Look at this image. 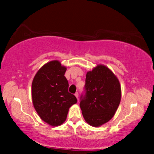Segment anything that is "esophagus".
I'll use <instances>...</instances> for the list:
<instances>
[{"label":"esophagus","mask_w":154,"mask_h":154,"mask_svg":"<svg viewBox=\"0 0 154 154\" xmlns=\"http://www.w3.org/2000/svg\"><path fill=\"white\" fill-rule=\"evenodd\" d=\"M75 97L77 98V100H79V93H78V92H75Z\"/></svg>","instance_id":"34e87169"}]
</instances>
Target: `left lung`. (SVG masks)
<instances>
[{
  "label": "left lung",
  "instance_id": "obj_1",
  "mask_svg": "<svg viewBox=\"0 0 154 154\" xmlns=\"http://www.w3.org/2000/svg\"><path fill=\"white\" fill-rule=\"evenodd\" d=\"M86 93L80 102L85 121L100 127L115 115L121 100L120 82L110 69L98 64L86 73Z\"/></svg>",
  "mask_w": 154,
  "mask_h": 154
}]
</instances>
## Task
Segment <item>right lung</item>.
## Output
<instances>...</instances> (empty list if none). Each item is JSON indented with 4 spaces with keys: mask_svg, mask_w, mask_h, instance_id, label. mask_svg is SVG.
<instances>
[{
    "mask_svg": "<svg viewBox=\"0 0 154 154\" xmlns=\"http://www.w3.org/2000/svg\"><path fill=\"white\" fill-rule=\"evenodd\" d=\"M66 71L60 61H50L37 71L32 81L33 107L39 117L53 127L64 123L69 108L77 102L76 97L68 91Z\"/></svg>",
    "mask_w": 154,
    "mask_h": 154,
    "instance_id": "obj_1",
    "label": "right lung"
}]
</instances>
